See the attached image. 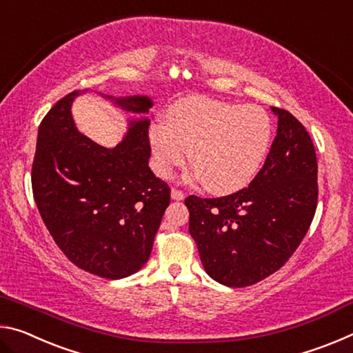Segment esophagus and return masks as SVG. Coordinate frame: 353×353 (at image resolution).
<instances>
[{"mask_svg": "<svg viewBox=\"0 0 353 353\" xmlns=\"http://www.w3.org/2000/svg\"><path fill=\"white\" fill-rule=\"evenodd\" d=\"M171 198L174 199V201H183L185 199V193H183V191H181V190H177V188H172L171 190Z\"/></svg>", "mask_w": 353, "mask_h": 353, "instance_id": "esophagus-1", "label": "esophagus"}]
</instances>
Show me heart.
<instances>
[{
	"mask_svg": "<svg viewBox=\"0 0 353 353\" xmlns=\"http://www.w3.org/2000/svg\"><path fill=\"white\" fill-rule=\"evenodd\" d=\"M272 126L259 105L225 104L204 97L179 101L168 112V126L149 130L154 170L170 177L191 166L202 185L214 194H229L252 181L265 162Z\"/></svg>",
	"mask_w": 353,
	"mask_h": 353,
	"instance_id": "obj_1",
	"label": "heart"
}]
</instances>
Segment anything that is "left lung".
<instances>
[{"mask_svg":"<svg viewBox=\"0 0 353 353\" xmlns=\"http://www.w3.org/2000/svg\"><path fill=\"white\" fill-rule=\"evenodd\" d=\"M249 187L223 198L185 199L190 235L205 272L232 288L279 271L307 235L318 205V160L307 129L288 110Z\"/></svg>","mask_w":353,"mask_h":353,"instance_id":"1","label":"left lung"}]
</instances>
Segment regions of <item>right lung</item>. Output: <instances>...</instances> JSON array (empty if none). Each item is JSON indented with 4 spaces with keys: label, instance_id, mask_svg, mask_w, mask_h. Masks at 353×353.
<instances>
[{
    "label": "right lung",
    "instance_id": "right-lung-1",
    "mask_svg": "<svg viewBox=\"0 0 353 353\" xmlns=\"http://www.w3.org/2000/svg\"><path fill=\"white\" fill-rule=\"evenodd\" d=\"M79 94L76 90L57 101L40 123L32 193L46 229L68 260L117 280L148 261L171 190L148 165L149 119H132L115 148L99 146L77 130L71 117ZM105 98L132 113L152 107L148 97Z\"/></svg>",
    "mask_w": 353,
    "mask_h": 353
}]
</instances>
